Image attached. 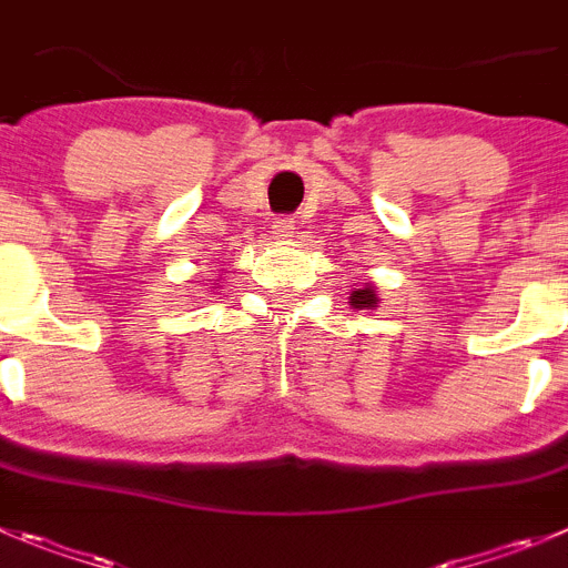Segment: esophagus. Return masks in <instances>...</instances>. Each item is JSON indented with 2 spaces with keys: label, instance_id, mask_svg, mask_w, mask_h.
Masks as SVG:
<instances>
[{
  "label": "esophagus",
  "instance_id": "esophagus-1",
  "mask_svg": "<svg viewBox=\"0 0 568 568\" xmlns=\"http://www.w3.org/2000/svg\"><path fill=\"white\" fill-rule=\"evenodd\" d=\"M294 230H296L294 219H274L272 221V232H274V237H280V241H288V237L294 235Z\"/></svg>",
  "mask_w": 568,
  "mask_h": 568
}]
</instances>
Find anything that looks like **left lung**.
<instances>
[{
    "instance_id": "obj_1",
    "label": "left lung",
    "mask_w": 568,
    "mask_h": 568,
    "mask_svg": "<svg viewBox=\"0 0 568 568\" xmlns=\"http://www.w3.org/2000/svg\"><path fill=\"white\" fill-rule=\"evenodd\" d=\"M349 305L353 308H378V294H375V285L364 283L362 288H356L349 294Z\"/></svg>"
}]
</instances>
